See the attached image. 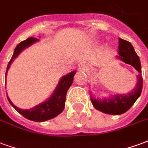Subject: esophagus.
<instances>
[{
    "label": "esophagus",
    "instance_id": "obj_1",
    "mask_svg": "<svg viewBox=\"0 0 148 148\" xmlns=\"http://www.w3.org/2000/svg\"><path fill=\"white\" fill-rule=\"evenodd\" d=\"M87 64L86 62H81L80 63L78 64V68L80 69V71H86L87 69Z\"/></svg>",
    "mask_w": 148,
    "mask_h": 148
}]
</instances>
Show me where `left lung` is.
<instances>
[{"instance_id": "1", "label": "left lung", "mask_w": 148, "mask_h": 148, "mask_svg": "<svg viewBox=\"0 0 148 148\" xmlns=\"http://www.w3.org/2000/svg\"><path fill=\"white\" fill-rule=\"evenodd\" d=\"M119 56L117 58L127 64L132 66L138 72L136 87L126 94H116L103 99H96L91 97V102L97 110L111 115L123 114L130 109L141 94L143 88V77L141 74V63L139 56L135 51L131 42L119 39Z\"/></svg>"}]
</instances>
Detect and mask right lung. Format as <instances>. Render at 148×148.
Instances as JSON below:
<instances>
[{"label": "right lung", "mask_w": 148, "mask_h": 148, "mask_svg": "<svg viewBox=\"0 0 148 148\" xmlns=\"http://www.w3.org/2000/svg\"><path fill=\"white\" fill-rule=\"evenodd\" d=\"M39 41L37 38L34 37H30L24 41H22L18 44L14 50V53L12 56L11 60L9 61L5 73V76H7V73L10 65L13 61V59L17 57L19 54L24 49L28 47L29 46L33 44L34 42ZM76 73V71H74L69 73L66 75H65L62 77L59 82L57 85V86L54 90L51 97L45 101L44 102L39 104L38 106H35L34 108H32L30 109H21L20 108H17L16 106L13 105L11 100L7 96L8 101L10 103L13 108L16 111L21 113L24 117L27 118V120L30 121H37V122H42V121H46L51 120L52 118H55L57 116L58 114H60L63 111L65 107V101H66V96L69 88L73 83L74 81V76ZM7 94V93H6Z\"/></svg>", "instance_id": "1"}]
</instances>
